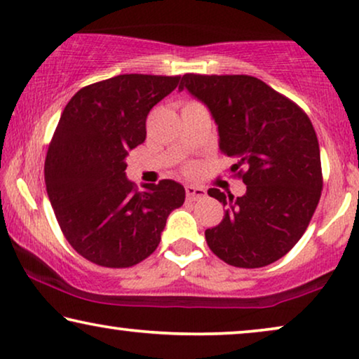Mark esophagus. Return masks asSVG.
Listing matches in <instances>:
<instances>
[{
  "label": "esophagus",
  "mask_w": 359,
  "mask_h": 359,
  "mask_svg": "<svg viewBox=\"0 0 359 359\" xmlns=\"http://www.w3.org/2000/svg\"><path fill=\"white\" fill-rule=\"evenodd\" d=\"M186 196H188L189 201L203 199L204 196H205V189L204 188H199V186L188 184V186H186Z\"/></svg>",
  "instance_id": "1"
}]
</instances>
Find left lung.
<instances>
[{
	"label": "left lung",
	"instance_id": "1",
	"mask_svg": "<svg viewBox=\"0 0 359 359\" xmlns=\"http://www.w3.org/2000/svg\"><path fill=\"white\" fill-rule=\"evenodd\" d=\"M184 88L209 107L220 151L232 156V171L247 184L240 198L208 191L227 208L222 222L205 230L209 248L237 268L274 263L306 232L322 194L320 149L311 119L255 76L186 73Z\"/></svg>",
	"mask_w": 359,
	"mask_h": 359
}]
</instances>
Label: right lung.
I'll return each instance as SVG.
<instances>
[{"label":"right lung","instance_id":"1","mask_svg":"<svg viewBox=\"0 0 359 359\" xmlns=\"http://www.w3.org/2000/svg\"><path fill=\"white\" fill-rule=\"evenodd\" d=\"M181 76L117 75L81 88L68 101L46 156L47 194L76 253L106 268H129L158 247L171 210L184 203L173 180L126 178V156L144 144L151 107Z\"/></svg>","mask_w":359,"mask_h":359}]
</instances>
